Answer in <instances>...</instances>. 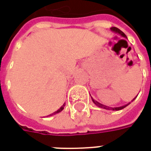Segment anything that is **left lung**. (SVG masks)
Instances as JSON below:
<instances>
[{
    "label": "left lung",
    "mask_w": 151,
    "mask_h": 151,
    "mask_svg": "<svg viewBox=\"0 0 151 151\" xmlns=\"http://www.w3.org/2000/svg\"><path fill=\"white\" fill-rule=\"evenodd\" d=\"M110 29L113 32H114V33H116V34H118V35H120L121 36H122V37L127 38L126 35H125V34H124V33H123V32L121 30V29H118V28H116V27H111ZM136 97H137V96H136ZM136 97H134V98L131 101V102L132 101H134V100L136 99ZM92 101H93V103H94V104H95L96 106H98V107H100V108H102V109H108V110H113V111H117V110H121V109H123L124 108H125L126 106H128L129 104L131 103V102H129V103H128V104H125V105H123V106H120V107L112 108V107H109V106H106V105H104V104H101V103H99L98 101H95V100L92 98Z\"/></svg>",
    "instance_id": "1"
}]
</instances>
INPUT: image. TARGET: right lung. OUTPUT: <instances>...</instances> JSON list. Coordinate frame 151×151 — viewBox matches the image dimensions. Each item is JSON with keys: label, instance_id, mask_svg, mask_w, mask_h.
Instances as JSON below:
<instances>
[{"label": "right lung", "instance_id": "1", "mask_svg": "<svg viewBox=\"0 0 151 151\" xmlns=\"http://www.w3.org/2000/svg\"><path fill=\"white\" fill-rule=\"evenodd\" d=\"M64 106H65V103H64V104H63V105H62V106H61V107L59 108V109H58V110H57V111H55V113H51V114H50L49 116H52V115H55V114H57V113H60L61 111L63 110V109H64Z\"/></svg>", "mask_w": 151, "mask_h": 151}]
</instances>
